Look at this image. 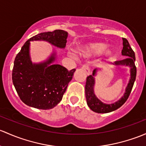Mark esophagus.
Listing matches in <instances>:
<instances>
[{"mask_svg": "<svg viewBox=\"0 0 146 146\" xmlns=\"http://www.w3.org/2000/svg\"><path fill=\"white\" fill-rule=\"evenodd\" d=\"M82 69L83 70H85V72L86 73H87V75H89L90 73V68L88 67V66L86 65V64H84V65H82Z\"/></svg>", "mask_w": 146, "mask_h": 146, "instance_id": "esophagus-1", "label": "esophagus"}]
</instances>
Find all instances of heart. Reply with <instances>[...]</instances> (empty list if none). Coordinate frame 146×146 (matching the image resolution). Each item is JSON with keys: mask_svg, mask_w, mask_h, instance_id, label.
<instances>
[{"mask_svg": "<svg viewBox=\"0 0 146 146\" xmlns=\"http://www.w3.org/2000/svg\"><path fill=\"white\" fill-rule=\"evenodd\" d=\"M106 48V45L101 43V42H92L87 45L81 46L79 48V52L80 54L84 56H90L92 54H99L104 49ZM113 53V50H108L107 54L108 55L112 54Z\"/></svg>", "mask_w": 146, "mask_h": 146, "instance_id": "b5f03b06", "label": "heart"}]
</instances>
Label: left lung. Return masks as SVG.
Segmentation results:
<instances>
[{
  "mask_svg": "<svg viewBox=\"0 0 146 146\" xmlns=\"http://www.w3.org/2000/svg\"><path fill=\"white\" fill-rule=\"evenodd\" d=\"M122 40H123V42H122L123 47H122V54L125 56L126 58L122 60L116 61L113 64L117 66H128L131 68V78H130L129 82L127 89H126V92L125 93L123 97L115 104H106L101 102L99 99L96 98L94 93V78L93 76H94L95 72H96V69H95L93 71L92 76H89L87 78L85 85V97L87 99V105L90 107V109L95 113H107L117 110L126 102L133 88L136 76V67L135 66V60H136L135 53L131 49V47H130L128 40L125 38H122Z\"/></svg>",
  "mask_w": 146,
  "mask_h": 146,
  "instance_id": "1",
  "label": "left lung"
}]
</instances>
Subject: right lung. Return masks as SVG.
<instances>
[{
  "label": "right lung",
  "instance_id": "obj_1",
  "mask_svg": "<svg viewBox=\"0 0 146 146\" xmlns=\"http://www.w3.org/2000/svg\"><path fill=\"white\" fill-rule=\"evenodd\" d=\"M68 33L54 30L36 35L29 39L17 54L12 69V82L19 98L27 106L48 110L61 101L76 69L68 70L59 64L50 65L54 54L47 62L32 64L29 57V42L45 40L60 48L65 47Z\"/></svg>",
  "mask_w": 146,
  "mask_h": 146
}]
</instances>
